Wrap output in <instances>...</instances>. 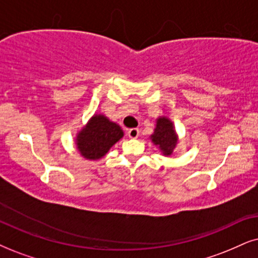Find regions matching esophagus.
<instances>
[{"label": "esophagus", "instance_id": "1", "mask_svg": "<svg viewBox=\"0 0 258 258\" xmlns=\"http://www.w3.org/2000/svg\"><path fill=\"white\" fill-rule=\"evenodd\" d=\"M127 136H128L131 139L138 138V136H139V130H138V128H130L128 131H127Z\"/></svg>", "mask_w": 258, "mask_h": 258}]
</instances>
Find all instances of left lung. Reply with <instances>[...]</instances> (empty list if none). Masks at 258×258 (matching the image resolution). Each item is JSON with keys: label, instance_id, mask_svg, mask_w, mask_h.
Instances as JSON below:
<instances>
[{"label": "left lung", "instance_id": "left-lung-1", "mask_svg": "<svg viewBox=\"0 0 258 258\" xmlns=\"http://www.w3.org/2000/svg\"><path fill=\"white\" fill-rule=\"evenodd\" d=\"M150 139L161 150L163 156H171L178 144V136L175 131V126L167 116H159L156 120V127Z\"/></svg>", "mask_w": 258, "mask_h": 258}]
</instances>
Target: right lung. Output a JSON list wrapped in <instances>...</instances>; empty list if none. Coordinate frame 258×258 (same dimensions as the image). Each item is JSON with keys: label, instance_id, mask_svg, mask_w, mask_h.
I'll return each instance as SVG.
<instances>
[{"label": "right lung", "instance_id": "obj_1", "mask_svg": "<svg viewBox=\"0 0 258 258\" xmlns=\"http://www.w3.org/2000/svg\"><path fill=\"white\" fill-rule=\"evenodd\" d=\"M123 137V131L116 122L103 114H94L76 136V148L86 159L102 158L110 148Z\"/></svg>", "mask_w": 258, "mask_h": 258}]
</instances>
